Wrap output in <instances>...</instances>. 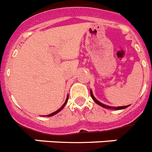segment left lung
I'll return each instance as SVG.
<instances>
[{"label":"left lung","mask_w":152,"mask_h":152,"mask_svg":"<svg viewBox=\"0 0 152 152\" xmlns=\"http://www.w3.org/2000/svg\"><path fill=\"white\" fill-rule=\"evenodd\" d=\"M91 96L92 99L94 100V102H96V103L98 104H99V105H101L102 107H105V108H108V109H115V110H120V109H124V108H126V107H128V105L127 106H121V107H111V106H107V105H105V104H102L101 102H99L98 101V100L96 99L94 97V95H93V94H92V91H91Z\"/></svg>","instance_id":"left-lung-1"}]
</instances>
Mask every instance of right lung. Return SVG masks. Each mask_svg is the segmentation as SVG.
Wrapping results in <instances>:
<instances>
[{
  "instance_id": "obj_1",
  "label": "right lung",
  "mask_w": 152,
  "mask_h": 152,
  "mask_svg": "<svg viewBox=\"0 0 152 152\" xmlns=\"http://www.w3.org/2000/svg\"><path fill=\"white\" fill-rule=\"evenodd\" d=\"M67 100H68V96H67V99H66V102H64V104L63 105L61 106V107L60 109H58V111H54V112H53V113H51V114H50V115H46V116H48V117H50V116H53V115H56L57 113H58V112H59V111H61V109H63L64 108V106H65V104H66V103H67Z\"/></svg>"
}]
</instances>
